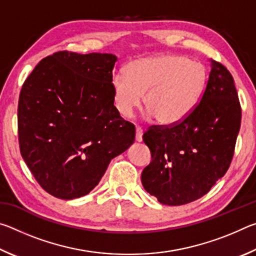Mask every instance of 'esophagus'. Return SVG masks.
Segmentation results:
<instances>
[{"mask_svg": "<svg viewBox=\"0 0 256 256\" xmlns=\"http://www.w3.org/2000/svg\"><path fill=\"white\" fill-rule=\"evenodd\" d=\"M142 136H144V130H142L140 126H138L136 128V140L138 142L142 141Z\"/></svg>", "mask_w": 256, "mask_h": 256, "instance_id": "34e87169", "label": "esophagus"}]
</instances>
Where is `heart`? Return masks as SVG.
Returning a JSON list of instances; mask_svg holds the SVG:
<instances>
[{
  "instance_id": "heart-1",
  "label": "heart",
  "mask_w": 256,
  "mask_h": 256,
  "mask_svg": "<svg viewBox=\"0 0 256 256\" xmlns=\"http://www.w3.org/2000/svg\"><path fill=\"white\" fill-rule=\"evenodd\" d=\"M206 82L202 63L183 55L162 54L132 60L126 73L112 76V100L125 118L144 105L149 118L174 125L188 116L200 99Z\"/></svg>"
}]
</instances>
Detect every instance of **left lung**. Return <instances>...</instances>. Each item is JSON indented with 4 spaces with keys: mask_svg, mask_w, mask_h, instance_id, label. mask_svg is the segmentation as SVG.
I'll use <instances>...</instances> for the list:
<instances>
[{
    "mask_svg": "<svg viewBox=\"0 0 256 256\" xmlns=\"http://www.w3.org/2000/svg\"><path fill=\"white\" fill-rule=\"evenodd\" d=\"M210 63L206 90L193 110L180 123L154 125L144 134L152 160L141 182L162 204L202 198L230 166L242 108L230 72L214 60Z\"/></svg>",
    "mask_w": 256,
    "mask_h": 256,
    "instance_id": "left-lung-1",
    "label": "left lung"
}]
</instances>
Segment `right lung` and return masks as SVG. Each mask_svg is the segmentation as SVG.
<instances>
[{"label":"right lung","mask_w":256,"mask_h":256,"mask_svg":"<svg viewBox=\"0 0 256 256\" xmlns=\"http://www.w3.org/2000/svg\"><path fill=\"white\" fill-rule=\"evenodd\" d=\"M112 54L60 50L26 79L18 105L20 152L47 193L62 200L86 196L110 160L136 138L112 100Z\"/></svg>","instance_id":"right-lung-1"}]
</instances>
